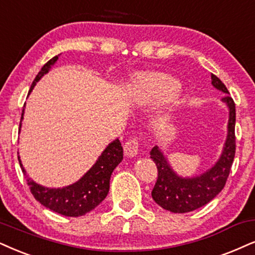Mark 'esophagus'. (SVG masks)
I'll use <instances>...</instances> for the list:
<instances>
[{
	"label": "esophagus",
	"instance_id": "1",
	"mask_svg": "<svg viewBox=\"0 0 255 255\" xmlns=\"http://www.w3.org/2000/svg\"><path fill=\"white\" fill-rule=\"evenodd\" d=\"M138 146H140V138L134 136L129 138L125 143V153L128 156H135L138 153Z\"/></svg>",
	"mask_w": 255,
	"mask_h": 255
}]
</instances>
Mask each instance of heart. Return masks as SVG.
I'll list each match as a JSON object with an SVG mask.
<instances>
[{
	"instance_id": "heart-1",
	"label": "heart",
	"mask_w": 255,
	"mask_h": 255,
	"mask_svg": "<svg viewBox=\"0 0 255 255\" xmlns=\"http://www.w3.org/2000/svg\"><path fill=\"white\" fill-rule=\"evenodd\" d=\"M179 90V83L166 74H147L135 81L133 95L141 104H155L172 98Z\"/></svg>"
}]
</instances>
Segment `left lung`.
<instances>
[{"mask_svg":"<svg viewBox=\"0 0 255 255\" xmlns=\"http://www.w3.org/2000/svg\"><path fill=\"white\" fill-rule=\"evenodd\" d=\"M211 77L215 88L230 94L218 76L212 74ZM222 101L230 108L228 135L221 157L208 172L193 179H182L173 172L159 148L155 146L150 150V159L157 168V180L151 198L163 209L173 213L192 212L208 204L226 185L235 156V104L230 95H225Z\"/></svg>","mask_w":255,"mask_h":255,"instance_id":"obj_1","label":"left lung"}]
</instances>
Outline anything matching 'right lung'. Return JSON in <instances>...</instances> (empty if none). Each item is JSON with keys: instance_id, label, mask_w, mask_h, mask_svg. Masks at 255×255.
<instances>
[{"instance_id": "right-lung-1", "label": "right lung", "mask_w": 255, "mask_h": 255, "mask_svg": "<svg viewBox=\"0 0 255 255\" xmlns=\"http://www.w3.org/2000/svg\"><path fill=\"white\" fill-rule=\"evenodd\" d=\"M57 59L59 56H54L42 67L31 83L29 93L31 92L38 80L48 73L50 66H53ZM23 111H22L20 128L22 119H23ZM122 159H124V149H122L120 140L117 138L112 143H109V146L104 150L95 165L79 181L74 185L57 189L46 188V187L35 183L33 180L27 176V173L21 163L20 156H18V162H20L22 172L27 179L31 194L41 205L59 214L76 218L89 213L92 209H94L96 206L104 201L109 192V180H111L113 170L121 162Z\"/></svg>"}]
</instances>
